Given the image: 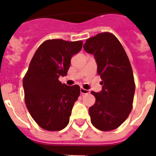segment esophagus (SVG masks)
I'll use <instances>...</instances> for the list:
<instances>
[{
  "mask_svg": "<svg viewBox=\"0 0 156 156\" xmlns=\"http://www.w3.org/2000/svg\"><path fill=\"white\" fill-rule=\"evenodd\" d=\"M80 93L82 94H89L90 93V90H86V89H83V87H80Z\"/></svg>",
  "mask_w": 156,
  "mask_h": 156,
  "instance_id": "esophagus-1",
  "label": "esophagus"
}]
</instances>
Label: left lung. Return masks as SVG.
I'll list each match as a JSON object with an SVG mask.
<instances>
[{"label": "left lung", "instance_id": "obj_1", "mask_svg": "<svg viewBox=\"0 0 156 156\" xmlns=\"http://www.w3.org/2000/svg\"><path fill=\"white\" fill-rule=\"evenodd\" d=\"M83 49L94 55L102 80L101 90L91 91L96 101L89 108L90 121L100 130H112L127 119L133 105L135 83L129 58L120 42L109 33L87 39Z\"/></svg>", "mask_w": 156, "mask_h": 156}]
</instances>
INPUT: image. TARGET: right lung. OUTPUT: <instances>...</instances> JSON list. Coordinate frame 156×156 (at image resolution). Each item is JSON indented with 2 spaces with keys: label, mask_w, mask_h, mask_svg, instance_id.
<instances>
[{
  "label": "right lung",
  "mask_w": 156,
  "mask_h": 156,
  "mask_svg": "<svg viewBox=\"0 0 156 156\" xmlns=\"http://www.w3.org/2000/svg\"><path fill=\"white\" fill-rule=\"evenodd\" d=\"M82 41L48 40L38 48L23 79L25 102L32 118L49 131L64 129L80 93L78 85L67 86L65 76L72 57L80 51Z\"/></svg>",
  "instance_id": "right-lung-1"
}]
</instances>
